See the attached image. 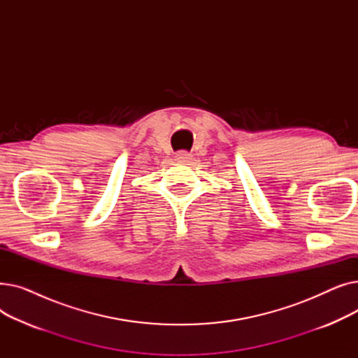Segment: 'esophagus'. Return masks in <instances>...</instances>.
Listing matches in <instances>:
<instances>
[{"mask_svg":"<svg viewBox=\"0 0 358 358\" xmlns=\"http://www.w3.org/2000/svg\"><path fill=\"white\" fill-rule=\"evenodd\" d=\"M176 159L178 162H189L192 159V154L189 152V150H178L176 155Z\"/></svg>","mask_w":358,"mask_h":358,"instance_id":"34e87169","label":"esophagus"}]
</instances>
